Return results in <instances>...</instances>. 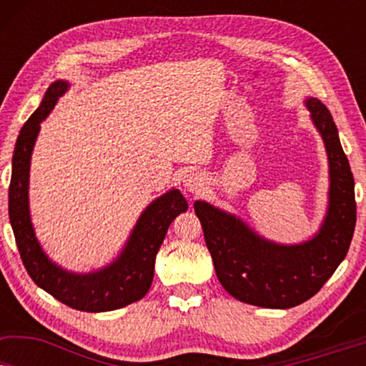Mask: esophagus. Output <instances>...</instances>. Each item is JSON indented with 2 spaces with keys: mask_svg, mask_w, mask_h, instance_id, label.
Returning a JSON list of instances; mask_svg holds the SVG:
<instances>
[{
  "mask_svg": "<svg viewBox=\"0 0 366 366\" xmlns=\"http://www.w3.org/2000/svg\"><path fill=\"white\" fill-rule=\"evenodd\" d=\"M204 184H207V179L202 173H188L184 174L183 178V187L187 192L193 194H199L204 189Z\"/></svg>",
  "mask_w": 366,
  "mask_h": 366,
  "instance_id": "esophagus-1",
  "label": "esophagus"
}]
</instances>
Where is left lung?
Listing matches in <instances>:
<instances>
[{
	"label": "left lung",
	"mask_w": 366,
	"mask_h": 366,
	"mask_svg": "<svg viewBox=\"0 0 366 366\" xmlns=\"http://www.w3.org/2000/svg\"><path fill=\"white\" fill-rule=\"evenodd\" d=\"M312 122L322 134L330 163V203L312 239L300 244L268 242L244 222L207 202H194L204 242L223 288L239 302L292 308L320 292L347 257L357 223L355 179L328 108L308 98Z\"/></svg>",
	"instance_id": "8db88e82"
}]
</instances>
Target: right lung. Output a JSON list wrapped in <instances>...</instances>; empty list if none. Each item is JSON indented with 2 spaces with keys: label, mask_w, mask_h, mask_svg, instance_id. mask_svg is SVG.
I'll return each instance as SVG.
<instances>
[{
  "label": "right lung",
  "mask_w": 366,
  "mask_h": 366,
  "mask_svg": "<svg viewBox=\"0 0 366 366\" xmlns=\"http://www.w3.org/2000/svg\"><path fill=\"white\" fill-rule=\"evenodd\" d=\"M69 84L54 81L41 104L19 132L13 154L11 183L8 193L9 222L23 264L34 283L59 302L79 312H112L142 300L152 287L154 259L168 227L188 203L178 189H169L149 203L129 234L123 252L112 264L92 273H71L59 268L39 247L29 218V162L39 123L54 108Z\"/></svg>",
  "instance_id": "1"
}]
</instances>
